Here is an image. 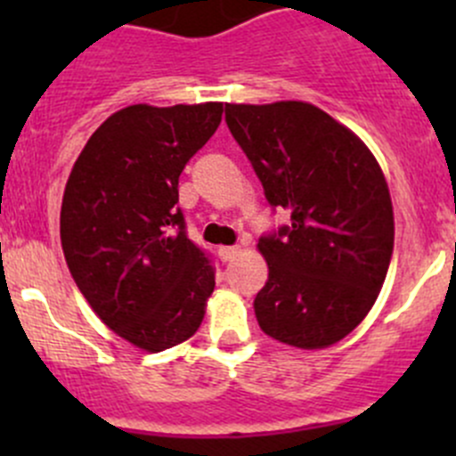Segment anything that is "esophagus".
Instances as JSON below:
<instances>
[{"label": "esophagus", "instance_id": "34e87169", "mask_svg": "<svg viewBox=\"0 0 456 456\" xmlns=\"http://www.w3.org/2000/svg\"><path fill=\"white\" fill-rule=\"evenodd\" d=\"M238 254H240V247H220V249H218V256H220V260H223V262H229L232 257H236Z\"/></svg>", "mask_w": 456, "mask_h": 456}]
</instances>
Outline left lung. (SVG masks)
<instances>
[{
    "instance_id": "8db88e82",
    "label": "left lung",
    "mask_w": 456,
    "mask_h": 456,
    "mask_svg": "<svg viewBox=\"0 0 456 456\" xmlns=\"http://www.w3.org/2000/svg\"><path fill=\"white\" fill-rule=\"evenodd\" d=\"M224 118L266 200L291 214L257 242L269 266L257 324L289 346H330L369 315L388 273L395 216L384 172L355 132L306 101L227 103Z\"/></svg>"
}]
</instances>
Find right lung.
Instances as JSON below:
<instances>
[{
	"mask_svg": "<svg viewBox=\"0 0 456 456\" xmlns=\"http://www.w3.org/2000/svg\"><path fill=\"white\" fill-rule=\"evenodd\" d=\"M223 103H136L105 118L72 165L61 247L87 305L145 353L199 330L214 269L187 238L178 176L211 139Z\"/></svg>",
	"mask_w": 456,
	"mask_h": 456,
	"instance_id": "add662e5",
	"label": "right lung"
}]
</instances>
